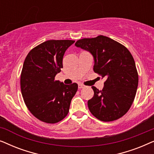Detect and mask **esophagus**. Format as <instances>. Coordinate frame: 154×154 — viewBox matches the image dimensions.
<instances>
[{
    "label": "esophagus",
    "instance_id": "esophagus-1",
    "mask_svg": "<svg viewBox=\"0 0 154 154\" xmlns=\"http://www.w3.org/2000/svg\"><path fill=\"white\" fill-rule=\"evenodd\" d=\"M84 87H85V85H83V84H79V88H80V89H81V88H83Z\"/></svg>",
    "mask_w": 154,
    "mask_h": 154
}]
</instances>
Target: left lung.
Here are the masks:
<instances>
[{"label": "left lung", "instance_id": "1", "mask_svg": "<svg viewBox=\"0 0 154 154\" xmlns=\"http://www.w3.org/2000/svg\"><path fill=\"white\" fill-rule=\"evenodd\" d=\"M75 45L92 54L94 71L106 79L102 90L92 87L94 96L88 102L90 112L104 122L123 116L133 103L138 86V73L131 53L119 42L102 35L80 39Z\"/></svg>", "mask_w": 154, "mask_h": 154}]
</instances>
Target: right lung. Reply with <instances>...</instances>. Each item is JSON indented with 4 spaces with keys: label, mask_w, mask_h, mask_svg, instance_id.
Masks as SVG:
<instances>
[{
    "label": "right lung",
    "mask_w": 154,
    "mask_h": 154,
    "mask_svg": "<svg viewBox=\"0 0 154 154\" xmlns=\"http://www.w3.org/2000/svg\"><path fill=\"white\" fill-rule=\"evenodd\" d=\"M72 40H50L27 54L20 76L21 92L29 111L40 121L56 123L68 114L78 84L64 85L55 81L63 68L64 52Z\"/></svg>",
    "instance_id": "add662e5"
}]
</instances>
